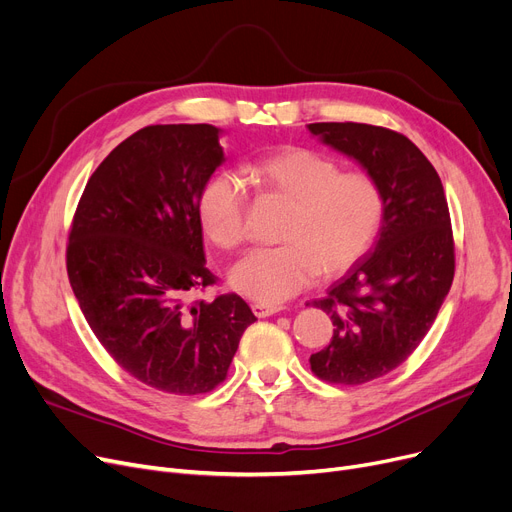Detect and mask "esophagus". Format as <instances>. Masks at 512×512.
I'll list each match as a JSON object with an SVG mask.
<instances>
[{"mask_svg":"<svg viewBox=\"0 0 512 512\" xmlns=\"http://www.w3.org/2000/svg\"><path fill=\"white\" fill-rule=\"evenodd\" d=\"M253 313L257 315V317H270V315H274V313H278L282 307H278V305H263V303H253Z\"/></svg>","mask_w":512,"mask_h":512,"instance_id":"esophagus-1","label":"esophagus"}]
</instances>
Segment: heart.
<instances>
[{
    "label": "heart",
    "mask_w": 512,
    "mask_h": 512,
    "mask_svg": "<svg viewBox=\"0 0 512 512\" xmlns=\"http://www.w3.org/2000/svg\"><path fill=\"white\" fill-rule=\"evenodd\" d=\"M261 191L290 203L280 228L282 245L251 251L234 265L232 286L263 305H278L305 290L321 272L340 274L378 238L384 188L367 172H344L336 159L309 149H284L249 168ZM249 195L230 172L207 180L199 197V222L220 251L247 240Z\"/></svg>",
    "instance_id": "heart-1"
}]
</instances>
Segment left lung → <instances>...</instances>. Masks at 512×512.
Here are the masks:
<instances>
[{
    "instance_id": "1",
    "label": "left lung",
    "mask_w": 512,
    "mask_h": 512,
    "mask_svg": "<svg viewBox=\"0 0 512 512\" xmlns=\"http://www.w3.org/2000/svg\"><path fill=\"white\" fill-rule=\"evenodd\" d=\"M309 130L355 157L386 195L373 251L313 307L334 324L311 371L338 386H361L405 363L432 328L454 278V238L444 186L429 159L396 130L315 122Z\"/></svg>"
}]
</instances>
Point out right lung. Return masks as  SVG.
<instances>
[{
  "label": "right lung",
  "mask_w": 512,
  "mask_h": 512,
  "mask_svg": "<svg viewBox=\"0 0 512 512\" xmlns=\"http://www.w3.org/2000/svg\"><path fill=\"white\" fill-rule=\"evenodd\" d=\"M222 161L220 128L145 126L93 172L68 234V278L93 334L132 378L176 396L218 388L257 319L236 292L188 299L218 282L199 197Z\"/></svg>",
  "instance_id": "add662e5"
}]
</instances>
